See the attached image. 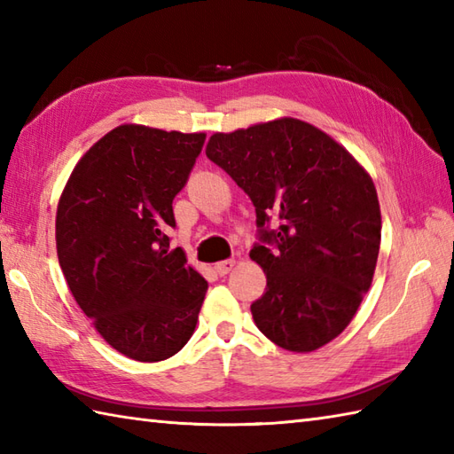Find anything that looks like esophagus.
Masks as SVG:
<instances>
[{"mask_svg":"<svg viewBox=\"0 0 454 454\" xmlns=\"http://www.w3.org/2000/svg\"><path fill=\"white\" fill-rule=\"evenodd\" d=\"M234 265H236L234 259H224V262H218V263L215 265V271H216L220 277H224V275H228L230 271H232Z\"/></svg>","mask_w":454,"mask_h":454,"instance_id":"1","label":"esophagus"}]
</instances>
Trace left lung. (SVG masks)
Listing matches in <instances>:
<instances>
[{
  "label": "left lung",
  "mask_w": 454,
  "mask_h": 454,
  "mask_svg": "<svg viewBox=\"0 0 454 454\" xmlns=\"http://www.w3.org/2000/svg\"><path fill=\"white\" fill-rule=\"evenodd\" d=\"M207 156L255 207L262 244L249 257L267 275L252 304L259 332L286 351L320 349L349 325L372 283L382 220L371 176L293 117L212 134ZM271 217L277 231L266 228Z\"/></svg>",
  "instance_id": "left-lung-1"
}]
</instances>
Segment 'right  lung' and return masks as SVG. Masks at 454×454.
<instances>
[{
    "instance_id": "add662e5",
    "label": "right lung",
    "mask_w": 454,
    "mask_h": 454,
    "mask_svg": "<svg viewBox=\"0 0 454 454\" xmlns=\"http://www.w3.org/2000/svg\"><path fill=\"white\" fill-rule=\"evenodd\" d=\"M205 138L121 124L83 153L58 200L66 283L103 340L134 361L169 359L195 332L208 283L169 249L166 230Z\"/></svg>"
}]
</instances>
